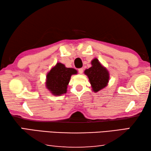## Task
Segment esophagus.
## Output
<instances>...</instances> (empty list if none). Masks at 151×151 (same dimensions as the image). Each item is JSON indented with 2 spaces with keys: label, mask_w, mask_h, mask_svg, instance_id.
Listing matches in <instances>:
<instances>
[{
  "label": "esophagus",
  "mask_w": 151,
  "mask_h": 151,
  "mask_svg": "<svg viewBox=\"0 0 151 151\" xmlns=\"http://www.w3.org/2000/svg\"><path fill=\"white\" fill-rule=\"evenodd\" d=\"M78 73L79 74H83V68H78Z\"/></svg>",
  "instance_id": "1"
}]
</instances>
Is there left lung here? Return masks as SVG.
<instances>
[{
	"label": "left lung",
	"instance_id": "obj_1",
	"mask_svg": "<svg viewBox=\"0 0 151 151\" xmlns=\"http://www.w3.org/2000/svg\"><path fill=\"white\" fill-rule=\"evenodd\" d=\"M91 67L86 69L84 73L88 76L92 90L97 93L108 85L109 73L96 58L91 61Z\"/></svg>",
	"mask_w": 151,
	"mask_h": 151
}]
</instances>
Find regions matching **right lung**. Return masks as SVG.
<instances>
[{
    "label": "right lung",
    "mask_w": 151,
    "mask_h": 151,
    "mask_svg": "<svg viewBox=\"0 0 151 151\" xmlns=\"http://www.w3.org/2000/svg\"><path fill=\"white\" fill-rule=\"evenodd\" d=\"M76 74L77 70L75 68H66L63 64L57 63L47 73L46 87L55 96L65 94L71 76Z\"/></svg>",
    "instance_id": "obj_1"
}]
</instances>
